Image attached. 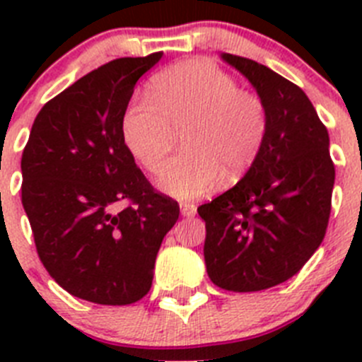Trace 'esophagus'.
<instances>
[{"label": "esophagus", "instance_id": "1", "mask_svg": "<svg viewBox=\"0 0 362 362\" xmlns=\"http://www.w3.org/2000/svg\"><path fill=\"white\" fill-rule=\"evenodd\" d=\"M179 210H181V216L183 217H194L197 212V206L194 203H181Z\"/></svg>", "mask_w": 362, "mask_h": 362}]
</instances>
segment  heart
Wrapping results in <instances>:
<instances>
[{
	"label": "heart",
	"mask_w": 362,
	"mask_h": 362,
	"mask_svg": "<svg viewBox=\"0 0 362 362\" xmlns=\"http://www.w3.org/2000/svg\"><path fill=\"white\" fill-rule=\"evenodd\" d=\"M150 98H136L123 116V139L136 161L156 174L183 132L185 152L159 177L165 194L192 199L221 179L235 181L257 159L267 134L263 101L206 59L159 72Z\"/></svg>",
	"instance_id": "b5f03b06"
}]
</instances>
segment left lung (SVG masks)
<instances>
[{
  "instance_id": "obj_1",
  "label": "left lung",
  "mask_w": 362,
  "mask_h": 362,
  "mask_svg": "<svg viewBox=\"0 0 362 362\" xmlns=\"http://www.w3.org/2000/svg\"><path fill=\"white\" fill-rule=\"evenodd\" d=\"M221 59L255 88L267 134L238 185L197 209L204 263L219 288L259 292L296 276L325 239L335 181L330 137L299 86L246 57Z\"/></svg>"
}]
</instances>
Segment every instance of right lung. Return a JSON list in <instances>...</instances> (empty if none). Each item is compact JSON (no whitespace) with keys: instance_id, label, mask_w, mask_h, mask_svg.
<instances>
[{"instance_id":"1","label":"right lung","mask_w":362,"mask_h":362,"mask_svg":"<svg viewBox=\"0 0 362 362\" xmlns=\"http://www.w3.org/2000/svg\"><path fill=\"white\" fill-rule=\"evenodd\" d=\"M161 56L114 59L50 99L21 158V203L41 263L62 288L98 305L148 293L179 219V204L153 190L123 139L134 86Z\"/></svg>"}]
</instances>
